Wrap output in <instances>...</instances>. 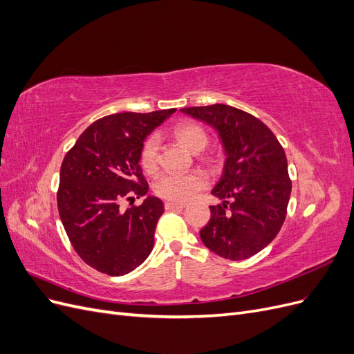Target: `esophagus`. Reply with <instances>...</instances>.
<instances>
[{
  "label": "esophagus",
  "instance_id": "esophagus-1",
  "mask_svg": "<svg viewBox=\"0 0 354 354\" xmlns=\"http://www.w3.org/2000/svg\"><path fill=\"white\" fill-rule=\"evenodd\" d=\"M186 203H177V202H165V209H183Z\"/></svg>",
  "mask_w": 354,
  "mask_h": 354
}]
</instances>
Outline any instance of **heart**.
<instances>
[{
	"instance_id": "heart-1",
	"label": "heart",
	"mask_w": 354,
	"mask_h": 354,
	"mask_svg": "<svg viewBox=\"0 0 354 354\" xmlns=\"http://www.w3.org/2000/svg\"><path fill=\"white\" fill-rule=\"evenodd\" d=\"M174 136L177 140L187 147L192 152H199L208 143V136L203 128L194 122L180 124L176 127ZM158 147L159 142L156 136L146 138L140 151V164L147 173H153L158 168ZM208 178L202 171H192V173H164L160 174L153 183L155 194L167 201L186 202L194 198L199 190L207 186Z\"/></svg>"
}]
</instances>
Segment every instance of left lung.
<instances>
[{
  "instance_id": "left-lung-1",
  "label": "left lung",
  "mask_w": 354,
  "mask_h": 354,
  "mask_svg": "<svg viewBox=\"0 0 354 354\" xmlns=\"http://www.w3.org/2000/svg\"><path fill=\"white\" fill-rule=\"evenodd\" d=\"M217 131L226 160L211 194V218L201 230L208 250L239 261L260 252L279 233L291 196L283 147L270 128L229 104L180 109Z\"/></svg>"
}]
</instances>
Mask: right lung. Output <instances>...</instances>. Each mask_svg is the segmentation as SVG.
I'll return each instance as SVG.
<instances>
[{
  "mask_svg": "<svg viewBox=\"0 0 354 354\" xmlns=\"http://www.w3.org/2000/svg\"><path fill=\"white\" fill-rule=\"evenodd\" d=\"M174 112L104 116L80 136L63 159L59 216L73 250L93 269L122 276L152 252L162 201L149 195L142 205L127 209L121 202L147 194L140 167L142 146Z\"/></svg>",
  "mask_w": 354,
  "mask_h": 354,
  "instance_id": "right-lung-1",
  "label": "right lung"
}]
</instances>
